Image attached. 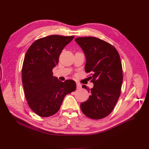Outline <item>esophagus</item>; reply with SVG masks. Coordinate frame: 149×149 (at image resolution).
<instances>
[{
  "label": "esophagus",
  "mask_w": 149,
  "mask_h": 149,
  "mask_svg": "<svg viewBox=\"0 0 149 149\" xmlns=\"http://www.w3.org/2000/svg\"><path fill=\"white\" fill-rule=\"evenodd\" d=\"M76 84H77V88H79H79H81V84H80V83H76Z\"/></svg>",
  "instance_id": "34e87169"
}]
</instances>
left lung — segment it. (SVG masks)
I'll list each match as a JSON object with an SVG mask.
<instances>
[{
  "instance_id": "left-lung-1",
  "label": "left lung",
  "mask_w": 149,
  "mask_h": 149,
  "mask_svg": "<svg viewBox=\"0 0 149 149\" xmlns=\"http://www.w3.org/2000/svg\"><path fill=\"white\" fill-rule=\"evenodd\" d=\"M86 57L85 71L91 74L93 87L83 88L91 94L81 104V109L91 119H101L109 115L120 95L123 74L122 63L116 49L105 41L95 37L75 39Z\"/></svg>"
}]
</instances>
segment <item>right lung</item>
Returning a JSON list of instances; mask_svg holds the SVG:
<instances>
[{
  "label": "right lung",
  "mask_w": 149,
  "mask_h": 149,
  "mask_svg": "<svg viewBox=\"0 0 149 149\" xmlns=\"http://www.w3.org/2000/svg\"><path fill=\"white\" fill-rule=\"evenodd\" d=\"M74 38L60 35L42 38L30 46L25 56L22 70L25 96L30 108L40 116L54 115L65 97L76 89L74 81L62 82L52 73L63 49Z\"/></svg>",
  "instance_id": "right-lung-1"
}]
</instances>
